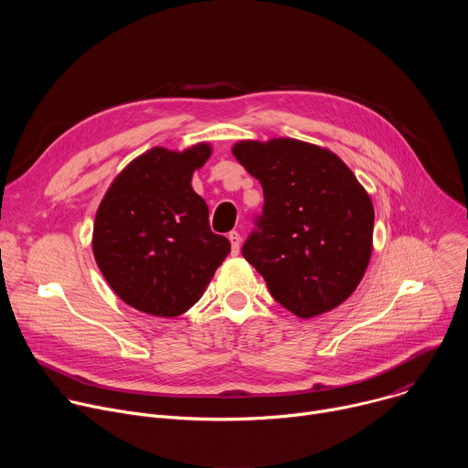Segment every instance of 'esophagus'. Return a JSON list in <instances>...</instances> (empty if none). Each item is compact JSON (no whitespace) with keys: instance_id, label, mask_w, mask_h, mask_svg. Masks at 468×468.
Segmentation results:
<instances>
[{"instance_id":"esophagus-1","label":"esophagus","mask_w":468,"mask_h":468,"mask_svg":"<svg viewBox=\"0 0 468 468\" xmlns=\"http://www.w3.org/2000/svg\"><path fill=\"white\" fill-rule=\"evenodd\" d=\"M228 239H229V242H231V253L237 255L239 250H240V233H239V231H231V233L228 235Z\"/></svg>"}]
</instances>
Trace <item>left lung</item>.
<instances>
[{"instance_id":"left-lung-1","label":"left lung","mask_w":468,"mask_h":468,"mask_svg":"<svg viewBox=\"0 0 468 468\" xmlns=\"http://www.w3.org/2000/svg\"><path fill=\"white\" fill-rule=\"evenodd\" d=\"M233 155L262 186L242 255L274 300L300 318L343 303L367 271L374 229L372 202L352 170L294 139L239 143Z\"/></svg>"}]
</instances>
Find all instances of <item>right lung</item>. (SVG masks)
I'll use <instances>...</instances> for the list:
<instances>
[{
    "label": "right lung",
    "mask_w": 468,
    "mask_h": 468,
    "mask_svg": "<svg viewBox=\"0 0 468 468\" xmlns=\"http://www.w3.org/2000/svg\"><path fill=\"white\" fill-rule=\"evenodd\" d=\"M207 144L183 154L154 148L111 185L96 213L92 248L111 289L154 316H177L206 292L231 244L211 231L209 209L192 172Z\"/></svg>",
    "instance_id": "obj_1"
}]
</instances>
